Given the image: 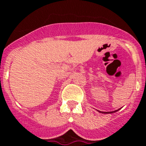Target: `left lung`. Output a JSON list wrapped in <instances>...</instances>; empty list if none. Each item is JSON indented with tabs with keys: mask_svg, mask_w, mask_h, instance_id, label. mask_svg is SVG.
Returning <instances> with one entry per match:
<instances>
[{
	"mask_svg": "<svg viewBox=\"0 0 146 146\" xmlns=\"http://www.w3.org/2000/svg\"><path fill=\"white\" fill-rule=\"evenodd\" d=\"M118 110H115V111H112V112H100V111H99L100 112H101V113H104V114H109V113H113V112H117Z\"/></svg>",
	"mask_w": 146,
	"mask_h": 146,
	"instance_id": "8db88e82",
	"label": "left lung"
}]
</instances>
